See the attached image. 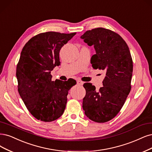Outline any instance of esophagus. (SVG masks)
I'll return each instance as SVG.
<instances>
[{
    "label": "esophagus",
    "mask_w": 152,
    "mask_h": 152,
    "mask_svg": "<svg viewBox=\"0 0 152 152\" xmlns=\"http://www.w3.org/2000/svg\"><path fill=\"white\" fill-rule=\"evenodd\" d=\"M77 83L78 85H79V86H82L83 84V82L82 81H81V80H77Z\"/></svg>",
    "instance_id": "obj_1"
}]
</instances>
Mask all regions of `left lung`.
Wrapping results in <instances>:
<instances>
[{"label":"left lung","mask_w":152,"mask_h":152,"mask_svg":"<svg viewBox=\"0 0 152 152\" xmlns=\"http://www.w3.org/2000/svg\"><path fill=\"white\" fill-rule=\"evenodd\" d=\"M80 38L95 48L96 54L91 60L93 69L106 72L103 87L99 91L91 83L83 84L86 94L82 107L92 121L107 122L119 113L132 88V56L121 36L110 29L97 28L88 30Z\"/></svg>","instance_id":"left-lung-1"}]
</instances>
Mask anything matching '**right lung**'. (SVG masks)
Instances as JSON below:
<instances>
[{
	"instance_id": "obj_1",
	"label": "right lung",
	"mask_w": 152,
	"mask_h": 152,
	"mask_svg": "<svg viewBox=\"0 0 152 152\" xmlns=\"http://www.w3.org/2000/svg\"><path fill=\"white\" fill-rule=\"evenodd\" d=\"M76 33L54 31L36 35L26 43L16 68L19 95L29 113L40 121L51 122L64 113L74 79L51 81V71L60 65L61 47Z\"/></svg>"
}]
</instances>
